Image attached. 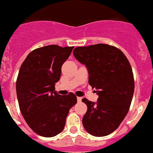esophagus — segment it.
<instances>
[{
  "instance_id": "obj_1",
  "label": "esophagus",
  "mask_w": 153,
  "mask_h": 153,
  "mask_svg": "<svg viewBox=\"0 0 153 153\" xmlns=\"http://www.w3.org/2000/svg\"><path fill=\"white\" fill-rule=\"evenodd\" d=\"M77 101L78 102H81L82 101V98L81 97H77Z\"/></svg>"
}]
</instances>
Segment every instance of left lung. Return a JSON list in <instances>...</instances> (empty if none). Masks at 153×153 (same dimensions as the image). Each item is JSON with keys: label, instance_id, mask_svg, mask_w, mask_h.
Returning <instances> with one entry per match:
<instances>
[{"label": "left lung", "instance_id": "left-lung-1", "mask_svg": "<svg viewBox=\"0 0 153 153\" xmlns=\"http://www.w3.org/2000/svg\"><path fill=\"white\" fill-rule=\"evenodd\" d=\"M74 56L86 67L89 84L99 96L96 102L82 100L87 106L83 126L94 136H107L129 112L135 86L130 63L120 49L104 44L76 47Z\"/></svg>", "mask_w": 153, "mask_h": 153}]
</instances>
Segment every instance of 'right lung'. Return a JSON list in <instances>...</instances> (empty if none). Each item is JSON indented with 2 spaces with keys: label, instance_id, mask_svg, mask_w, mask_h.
<instances>
[{
  "label": "right lung",
  "instance_id": "add662e5",
  "mask_svg": "<svg viewBox=\"0 0 153 153\" xmlns=\"http://www.w3.org/2000/svg\"><path fill=\"white\" fill-rule=\"evenodd\" d=\"M73 49L57 45L35 49L19 70L16 83L19 107L31 129L44 137H53L63 131L70 108L77 102L73 93L61 96L55 91L62 65Z\"/></svg>",
  "mask_w": 153,
  "mask_h": 153
}]
</instances>
